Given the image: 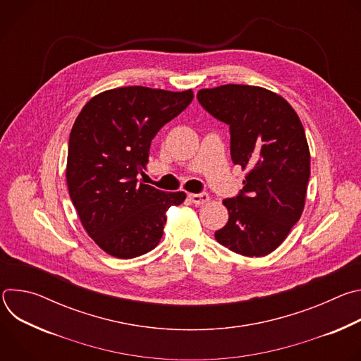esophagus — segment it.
Here are the masks:
<instances>
[{"instance_id":"34e87169","label":"esophagus","mask_w":361,"mask_h":361,"mask_svg":"<svg viewBox=\"0 0 361 361\" xmlns=\"http://www.w3.org/2000/svg\"><path fill=\"white\" fill-rule=\"evenodd\" d=\"M188 197H190V200H191L194 204H197V205L207 202V201L210 200V197H209L207 192H201V194H192V192H191V194H188Z\"/></svg>"}]
</instances>
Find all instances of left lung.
<instances>
[{
	"label": "left lung",
	"mask_w": 361,
	"mask_h": 361,
	"mask_svg": "<svg viewBox=\"0 0 361 361\" xmlns=\"http://www.w3.org/2000/svg\"><path fill=\"white\" fill-rule=\"evenodd\" d=\"M197 98L230 126L231 160L247 170L241 192L223 200L228 221L216 240L245 257L267 255L304 210L310 178L304 127L281 95L263 87L226 84L202 88Z\"/></svg>",
	"instance_id": "1"
}]
</instances>
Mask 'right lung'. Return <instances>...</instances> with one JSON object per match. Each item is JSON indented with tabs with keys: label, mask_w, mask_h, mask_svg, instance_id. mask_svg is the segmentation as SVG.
Segmentation results:
<instances>
[{
	"label": "right lung",
	"mask_w": 361,
	"mask_h": 361,
	"mask_svg": "<svg viewBox=\"0 0 361 361\" xmlns=\"http://www.w3.org/2000/svg\"><path fill=\"white\" fill-rule=\"evenodd\" d=\"M192 90L142 85L94 95L78 114L68 142L66 178L87 234L107 254L134 259L156 247L167 210L185 192L138 183L151 140L192 101Z\"/></svg>",
	"instance_id": "right-lung-1"
}]
</instances>
